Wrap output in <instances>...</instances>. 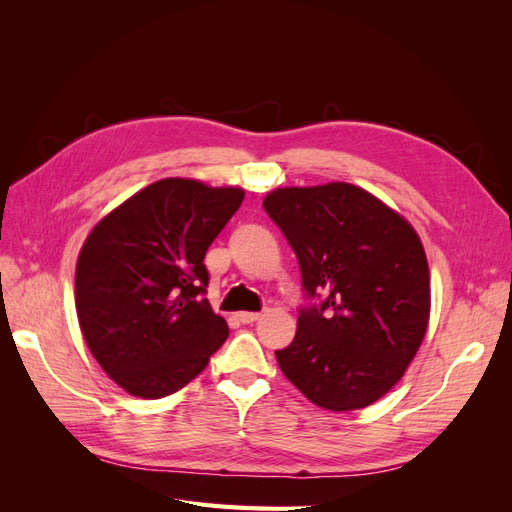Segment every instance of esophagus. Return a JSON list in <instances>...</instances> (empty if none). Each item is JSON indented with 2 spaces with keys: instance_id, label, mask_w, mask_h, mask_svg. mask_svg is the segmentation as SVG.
Here are the masks:
<instances>
[{
  "instance_id": "34e87169",
  "label": "esophagus",
  "mask_w": 512,
  "mask_h": 512,
  "mask_svg": "<svg viewBox=\"0 0 512 512\" xmlns=\"http://www.w3.org/2000/svg\"><path fill=\"white\" fill-rule=\"evenodd\" d=\"M258 318H260L258 312H239V314H237V320L243 322V324H252V322H256Z\"/></svg>"
}]
</instances>
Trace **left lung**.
<instances>
[{"label":"left lung","instance_id":"left-lung-1","mask_svg":"<svg viewBox=\"0 0 512 512\" xmlns=\"http://www.w3.org/2000/svg\"><path fill=\"white\" fill-rule=\"evenodd\" d=\"M265 211L297 254L305 297L297 335L275 350L284 376L333 412L389 393L429 322V267L414 228L350 183L280 188Z\"/></svg>","mask_w":512,"mask_h":512}]
</instances>
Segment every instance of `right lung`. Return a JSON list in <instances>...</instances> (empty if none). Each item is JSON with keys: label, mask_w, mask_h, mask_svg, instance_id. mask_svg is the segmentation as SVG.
I'll return each mask as SVG.
<instances>
[{"label": "right lung", "mask_w": 512, "mask_h": 512, "mask_svg": "<svg viewBox=\"0 0 512 512\" xmlns=\"http://www.w3.org/2000/svg\"><path fill=\"white\" fill-rule=\"evenodd\" d=\"M243 196L162 179L89 232L76 262V316L91 354L130 395L183 389L226 342V320L205 299L203 260Z\"/></svg>", "instance_id": "right-lung-1"}]
</instances>
